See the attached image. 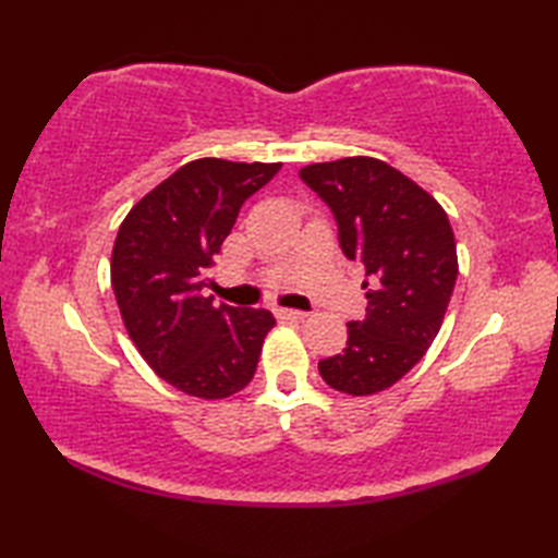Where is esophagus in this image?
Masks as SVG:
<instances>
[{"instance_id": "1", "label": "esophagus", "mask_w": 558, "mask_h": 558, "mask_svg": "<svg viewBox=\"0 0 558 558\" xmlns=\"http://www.w3.org/2000/svg\"><path fill=\"white\" fill-rule=\"evenodd\" d=\"M276 316L282 318V322H304L306 312H298V310H278Z\"/></svg>"}]
</instances>
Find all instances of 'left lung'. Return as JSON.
Wrapping results in <instances>:
<instances>
[{"mask_svg":"<svg viewBox=\"0 0 558 558\" xmlns=\"http://www.w3.org/2000/svg\"><path fill=\"white\" fill-rule=\"evenodd\" d=\"M300 177L333 210L342 254L366 270V316L318 372L340 393L374 396L424 357L444 324L458 278L453 230L441 204L384 160L314 162Z\"/></svg>","mask_w":558,"mask_h":558,"instance_id":"8db88e82","label":"left lung"}]
</instances>
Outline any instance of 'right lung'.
Segmentation results:
<instances>
[{
	"instance_id": "1",
	"label": "right lung",
	"mask_w": 558,
	"mask_h": 558,
	"mask_svg": "<svg viewBox=\"0 0 558 558\" xmlns=\"http://www.w3.org/2000/svg\"><path fill=\"white\" fill-rule=\"evenodd\" d=\"M280 162L201 158L129 210L112 248V290L141 357L186 396L220 400L252 381L276 318L213 304L201 290L244 201Z\"/></svg>"
}]
</instances>
